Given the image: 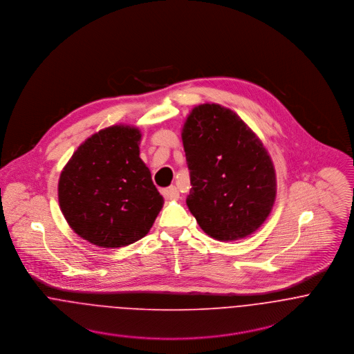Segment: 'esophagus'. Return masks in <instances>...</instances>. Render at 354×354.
Masks as SVG:
<instances>
[{"instance_id": "1", "label": "esophagus", "mask_w": 354, "mask_h": 354, "mask_svg": "<svg viewBox=\"0 0 354 354\" xmlns=\"http://www.w3.org/2000/svg\"><path fill=\"white\" fill-rule=\"evenodd\" d=\"M161 193H162V196H164L165 199H169V201H176V199H179V190H178L175 186L167 187V189H164Z\"/></svg>"}]
</instances>
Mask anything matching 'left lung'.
I'll return each mask as SVG.
<instances>
[{
	"label": "left lung",
	"instance_id": "1",
	"mask_svg": "<svg viewBox=\"0 0 354 354\" xmlns=\"http://www.w3.org/2000/svg\"><path fill=\"white\" fill-rule=\"evenodd\" d=\"M190 169L186 203L206 235L234 241L269 217L277 194L274 164L259 137L232 110L196 106L182 129Z\"/></svg>",
	"mask_w": 354,
	"mask_h": 354
}]
</instances>
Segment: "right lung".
<instances>
[{
	"mask_svg": "<svg viewBox=\"0 0 354 354\" xmlns=\"http://www.w3.org/2000/svg\"><path fill=\"white\" fill-rule=\"evenodd\" d=\"M141 131L114 124L86 138L64 167L58 201L69 227L103 248L147 235L164 199L140 158Z\"/></svg>",
	"mask_w": 354,
	"mask_h": 354,
	"instance_id": "obj_1",
	"label": "right lung"
}]
</instances>
